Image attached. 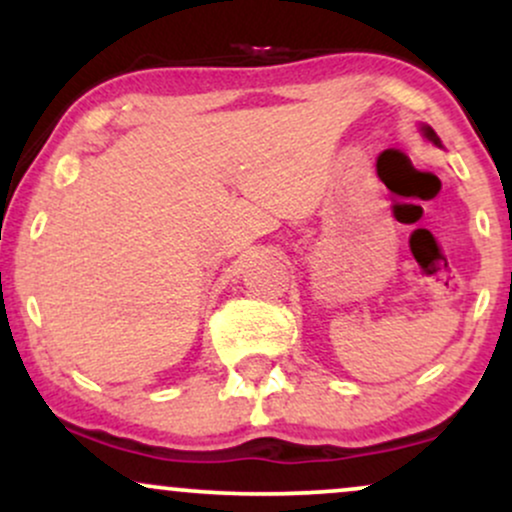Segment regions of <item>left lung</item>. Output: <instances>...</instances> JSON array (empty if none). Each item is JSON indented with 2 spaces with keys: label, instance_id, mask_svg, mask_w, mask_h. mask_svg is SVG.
<instances>
[{
  "label": "left lung",
  "instance_id": "1",
  "mask_svg": "<svg viewBox=\"0 0 512 512\" xmlns=\"http://www.w3.org/2000/svg\"><path fill=\"white\" fill-rule=\"evenodd\" d=\"M424 134H426V137H428V139H431V142H433V144H440L438 134H436V132H433V129H431V127H424Z\"/></svg>",
  "mask_w": 512,
  "mask_h": 512
}]
</instances>
